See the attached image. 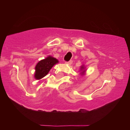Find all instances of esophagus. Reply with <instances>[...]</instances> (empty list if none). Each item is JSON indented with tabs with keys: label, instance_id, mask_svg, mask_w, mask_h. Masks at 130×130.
Here are the masks:
<instances>
[{
	"label": "esophagus",
	"instance_id": "34e87169",
	"mask_svg": "<svg viewBox=\"0 0 130 130\" xmlns=\"http://www.w3.org/2000/svg\"><path fill=\"white\" fill-rule=\"evenodd\" d=\"M72 63H73V61L72 60H70V61H68V62H65V63L68 64V65H71V64H72Z\"/></svg>",
	"mask_w": 130,
	"mask_h": 130
}]
</instances>
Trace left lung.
<instances>
[{
	"label": "left lung",
	"instance_id": "obj_1",
	"mask_svg": "<svg viewBox=\"0 0 130 130\" xmlns=\"http://www.w3.org/2000/svg\"><path fill=\"white\" fill-rule=\"evenodd\" d=\"M79 71H80V76H82L86 74V67H85L84 65H83L81 67H80Z\"/></svg>",
	"mask_w": 130,
	"mask_h": 130
}]
</instances>
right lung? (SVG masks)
<instances>
[{
	"label": "right lung",
	"mask_w": 130,
	"mask_h": 130,
	"mask_svg": "<svg viewBox=\"0 0 130 130\" xmlns=\"http://www.w3.org/2000/svg\"><path fill=\"white\" fill-rule=\"evenodd\" d=\"M59 63V60L53 56H49L44 59L39 61L35 66L34 77L37 80H40L47 75L54 65Z\"/></svg>",
	"instance_id": "add662e5"
}]
</instances>
